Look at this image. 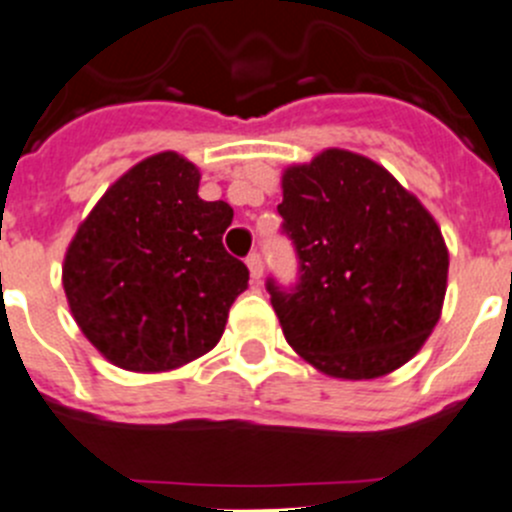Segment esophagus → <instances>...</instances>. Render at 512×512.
Listing matches in <instances>:
<instances>
[{"label":"esophagus","mask_w":512,"mask_h":512,"mask_svg":"<svg viewBox=\"0 0 512 512\" xmlns=\"http://www.w3.org/2000/svg\"><path fill=\"white\" fill-rule=\"evenodd\" d=\"M247 267H250L252 280H260L262 272H265V265H262L260 252H250V255H247Z\"/></svg>","instance_id":"34e87169"}]
</instances>
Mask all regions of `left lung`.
<instances>
[{"mask_svg":"<svg viewBox=\"0 0 512 512\" xmlns=\"http://www.w3.org/2000/svg\"><path fill=\"white\" fill-rule=\"evenodd\" d=\"M277 212L297 280L265 287L292 350L345 380L405 365L440 320L448 285L430 212L385 167L345 150L290 167Z\"/></svg>","mask_w":512,"mask_h":512,"instance_id":"left-lung-1","label":"left lung"}]
</instances>
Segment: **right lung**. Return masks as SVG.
I'll return each instance as SVG.
<instances>
[{
  "label": "right lung",
  "mask_w": 512,
  "mask_h": 512,
  "mask_svg": "<svg viewBox=\"0 0 512 512\" xmlns=\"http://www.w3.org/2000/svg\"><path fill=\"white\" fill-rule=\"evenodd\" d=\"M200 172L175 152L119 177L79 225L62 282L87 340L124 370H172L205 355L250 270L222 245L227 202L197 195Z\"/></svg>",
  "instance_id": "1"
}]
</instances>
